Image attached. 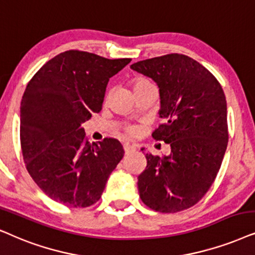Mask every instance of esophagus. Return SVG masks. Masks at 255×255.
I'll use <instances>...</instances> for the list:
<instances>
[{
	"label": "esophagus",
	"instance_id": "1",
	"mask_svg": "<svg viewBox=\"0 0 255 255\" xmlns=\"http://www.w3.org/2000/svg\"><path fill=\"white\" fill-rule=\"evenodd\" d=\"M123 147H124V152H125V154L130 153V152H132V151H134V150H135V146H134V145H131V144H128V143H125V144L123 145Z\"/></svg>",
	"mask_w": 255,
	"mask_h": 255
}]
</instances>
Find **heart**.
<instances>
[{"mask_svg": "<svg viewBox=\"0 0 255 255\" xmlns=\"http://www.w3.org/2000/svg\"><path fill=\"white\" fill-rule=\"evenodd\" d=\"M150 84H152L151 82L145 77H135L132 79V89L133 90ZM124 130L128 135H132V137H135V135L140 133V127H138V125H128V127H125Z\"/></svg>", "mask_w": 255, "mask_h": 255, "instance_id": "obj_1", "label": "heart"}]
</instances>
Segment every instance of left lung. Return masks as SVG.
<instances>
[{
	"instance_id": "obj_1",
	"label": "left lung",
	"mask_w": 255,
	"mask_h": 255,
	"mask_svg": "<svg viewBox=\"0 0 255 255\" xmlns=\"http://www.w3.org/2000/svg\"><path fill=\"white\" fill-rule=\"evenodd\" d=\"M131 69L159 87L164 123L152 137L171 146L167 157L145 154L146 167L138 176L139 197L157 212L187 210L210 190L223 163L229 143L224 90L206 68L186 55L145 59Z\"/></svg>"
}]
</instances>
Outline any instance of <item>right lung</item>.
I'll return each mask as SVG.
<instances>
[{
	"instance_id": "1",
	"label": "right lung",
	"mask_w": 255,
	"mask_h": 255,
	"mask_svg": "<svg viewBox=\"0 0 255 255\" xmlns=\"http://www.w3.org/2000/svg\"><path fill=\"white\" fill-rule=\"evenodd\" d=\"M131 62L69 50L45 63L21 102L23 160L37 186L71 207L97 203L124 156L115 138L89 144L82 124L103 107L109 79Z\"/></svg>"
}]
</instances>
